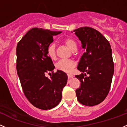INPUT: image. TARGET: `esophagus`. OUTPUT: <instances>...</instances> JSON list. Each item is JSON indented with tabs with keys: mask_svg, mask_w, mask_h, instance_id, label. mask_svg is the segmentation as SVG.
Returning a JSON list of instances; mask_svg holds the SVG:
<instances>
[{
	"mask_svg": "<svg viewBox=\"0 0 127 127\" xmlns=\"http://www.w3.org/2000/svg\"><path fill=\"white\" fill-rule=\"evenodd\" d=\"M67 76H68V78L70 79V78H72L73 77V75L72 74H71V73H68Z\"/></svg>",
	"mask_w": 127,
	"mask_h": 127,
	"instance_id": "34e87169",
	"label": "esophagus"
}]
</instances>
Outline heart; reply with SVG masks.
Here are the masks:
<instances>
[{
  "instance_id": "b5f03b06",
  "label": "heart",
  "mask_w": 127,
  "mask_h": 127,
  "mask_svg": "<svg viewBox=\"0 0 127 127\" xmlns=\"http://www.w3.org/2000/svg\"><path fill=\"white\" fill-rule=\"evenodd\" d=\"M65 44L71 50H73V49L76 48V43L73 39L67 38L65 39L64 40ZM47 54L51 59H55L56 57V50H55V45L54 43H51L48 46L46 49ZM75 67L74 61L70 60L63 59L61 60L57 63L56 65V67L58 70L63 71L65 72H70L72 70L73 67Z\"/></svg>"
}]
</instances>
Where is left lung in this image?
Instances as JSON below:
<instances>
[{
  "mask_svg": "<svg viewBox=\"0 0 127 127\" xmlns=\"http://www.w3.org/2000/svg\"><path fill=\"white\" fill-rule=\"evenodd\" d=\"M73 32L85 50L77 69L85 73L75 75L81 82L80 87L76 90L77 99L87 106L97 105L109 92L114 73L110 44L101 32L92 28L81 27Z\"/></svg>",
  "mask_w": 127,
  "mask_h": 127,
  "instance_id": "1",
  "label": "left lung"
}]
</instances>
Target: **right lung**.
Wrapping results in <instances>:
<instances>
[{
  "instance_id": "1",
  "label": "right lung",
  "mask_w": 127,
  "mask_h": 127,
  "mask_svg": "<svg viewBox=\"0 0 127 127\" xmlns=\"http://www.w3.org/2000/svg\"><path fill=\"white\" fill-rule=\"evenodd\" d=\"M61 32L34 28L17 45V72L23 93L31 104L41 110L51 109L60 102L67 84V76L63 71L53 73L55 66L46 52L53 36ZM50 71V78L46 77Z\"/></svg>"
}]
</instances>
